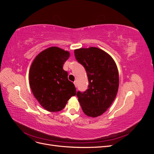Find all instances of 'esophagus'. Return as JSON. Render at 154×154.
Segmentation results:
<instances>
[{"label":"esophagus","instance_id":"34e87169","mask_svg":"<svg viewBox=\"0 0 154 154\" xmlns=\"http://www.w3.org/2000/svg\"><path fill=\"white\" fill-rule=\"evenodd\" d=\"M74 85H75L76 87H77V82L76 81H75V82H74Z\"/></svg>","mask_w":154,"mask_h":154}]
</instances>
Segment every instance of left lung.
Instances as JSON below:
<instances>
[{
    "label": "left lung",
    "instance_id": "1",
    "mask_svg": "<svg viewBox=\"0 0 154 154\" xmlns=\"http://www.w3.org/2000/svg\"><path fill=\"white\" fill-rule=\"evenodd\" d=\"M74 56L85 69L88 80V89L77 92L78 101L87 116L97 117L109 108L117 95V66L108 53L94 47L75 49Z\"/></svg>",
    "mask_w": 154,
    "mask_h": 154
}]
</instances>
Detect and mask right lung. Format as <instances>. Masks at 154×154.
<instances>
[{"instance_id":"1","label":"right lung","mask_w":154,"mask_h":154,"mask_svg":"<svg viewBox=\"0 0 154 154\" xmlns=\"http://www.w3.org/2000/svg\"><path fill=\"white\" fill-rule=\"evenodd\" d=\"M70 57L69 51L51 47L36 56L29 72L31 89L35 98L49 112H58L76 95L74 83L69 81L63 66Z\"/></svg>"}]
</instances>
